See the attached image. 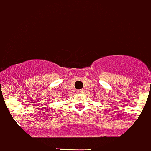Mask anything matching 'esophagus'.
<instances>
[{"mask_svg":"<svg viewBox=\"0 0 151 151\" xmlns=\"http://www.w3.org/2000/svg\"><path fill=\"white\" fill-rule=\"evenodd\" d=\"M83 89H80V90H77V93H78V94H82V93H83Z\"/></svg>","mask_w":151,"mask_h":151,"instance_id":"esophagus-1","label":"esophagus"}]
</instances>
